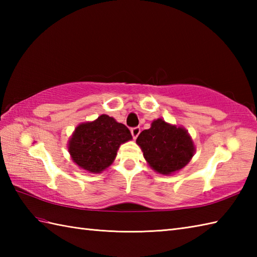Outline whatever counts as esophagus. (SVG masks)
Listing matches in <instances>:
<instances>
[{"mask_svg":"<svg viewBox=\"0 0 257 257\" xmlns=\"http://www.w3.org/2000/svg\"><path fill=\"white\" fill-rule=\"evenodd\" d=\"M130 132H132L133 137L136 139L139 136V134H140V127H134V128H132V130H130Z\"/></svg>","mask_w":257,"mask_h":257,"instance_id":"1","label":"esophagus"}]
</instances>
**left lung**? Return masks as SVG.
Wrapping results in <instances>:
<instances>
[{
	"instance_id": "left-lung-1",
	"label": "left lung",
	"mask_w": 257,
	"mask_h": 257,
	"mask_svg": "<svg viewBox=\"0 0 257 257\" xmlns=\"http://www.w3.org/2000/svg\"><path fill=\"white\" fill-rule=\"evenodd\" d=\"M136 143L149 166L161 174L181 170L192 159L195 151L187 130L161 118L154 120L149 129L141 132Z\"/></svg>"
}]
</instances>
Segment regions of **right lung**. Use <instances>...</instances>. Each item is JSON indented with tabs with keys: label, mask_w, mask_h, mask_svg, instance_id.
Returning <instances> with one entry per match:
<instances>
[{
	"label": "right lung",
	"mask_w": 257,
	"mask_h": 257,
	"mask_svg": "<svg viewBox=\"0 0 257 257\" xmlns=\"http://www.w3.org/2000/svg\"><path fill=\"white\" fill-rule=\"evenodd\" d=\"M132 139V134L123 123L101 114L94 121L76 127L68 141V151L79 168L100 173L113 162L120 145Z\"/></svg>",
	"instance_id": "add662e5"
}]
</instances>
